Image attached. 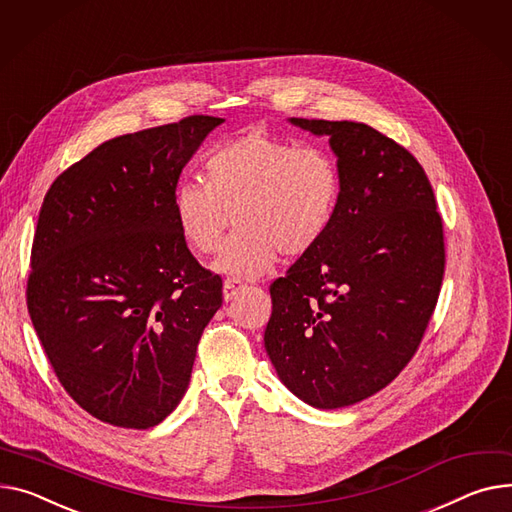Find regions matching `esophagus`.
Segmentation results:
<instances>
[{
  "label": "esophagus",
  "instance_id": "34e87169",
  "mask_svg": "<svg viewBox=\"0 0 512 512\" xmlns=\"http://www.w3.org/2000/svg\"><path fill=\"white\" fill-rule=\"evenodd\" d=\"M245 286L238 282V280H226L224 282V300L228 302V300H232V298H236L238 296V292H241Z\"/></svg>",
  "mask_w": 512,
  "mask_h": 512
}]
</instances>
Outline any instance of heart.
<instances>
[{"mask_svg":"<svg viewBox=\"0 0 512 512\" xmlns=\"http://www.w3.org/2000/svg\"><path fill=\"white\" fill-rule=\"evenodd\" d=\"M339 191V170L327 150L251 129L208 154L206 183H177L173 218L195 253L214 255L234 216L241 228L218 269L257 278L280 253L298 257L321 243L335 218Z\"/></svg>","mask_w":512,"mask_h":512,"instance_id":"b5f03b06","label":"heart"}]
</instances>
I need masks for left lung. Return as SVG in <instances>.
Listing matches in <instances>:
<instances>
[{
    "mask_svg": "<svg viewBox=\"0 0 512 512\" xmlns=\"http://www.w3.org/2000/svg\"><path fill=\"white\" fill-rule=\"evenodd\" d=\"M327 135L339 201L321 243L269 286L265 350L319 410L385 389L416 354L445 276V236L420 162L356 121L290 119Z\"/></svg>",
    "mask_w": 512,
    "mask_h": 512,
    "instance_id": "8db88e82",
    "label": "left lung"
}]
</instances>
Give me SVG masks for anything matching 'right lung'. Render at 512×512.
<instances>
[{
	"mask_svg": "<svg viewBox=\"0 0 512 512\" xmlns=\"http://www.w3.org/2000/svg\"><path fill=\"white\" fill-rule=\"evenodd\" d=\"M220 117L119 135L49 187L34 232L28 313L70 397L146 430L183 399L199 337L222 306L173 218L183 166Z\"/></svg>",
	"mask_w": 512,
	"mask_h": 512,
	"instance_id": "obj_1",
	"label": "right lung"
}]
</instances>
